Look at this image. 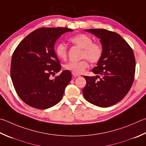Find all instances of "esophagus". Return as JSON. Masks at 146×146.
I'll return each mask as SVG.
<instances>
[{
  "instance_id": "esophagus-1",
  "label": "esophagus",
  "mask_w": 146,
  "mask_h": 146,
  "mask_svg": "<svg viewBox=\"0 0 146 146\" xmlns=\"http://www.w3.org/2000/svg\"><path fill=\"white\" fill-rule=\"evenodd\" d=\"M72 75H73L74 77H77V76H80V75H78V74H76L75 73H72Z\"/></svg>"
}]
</instances>
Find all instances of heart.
<instances>
[{
  "label": "heart",
  "mask_w": 146,
  "mask_h": 146,
  "mask_svg": "<svg viewBox=\"0 0 146 146\" xmlns=\"http://www.w3.org/2000/svg\"><path fill=\"white\" fill-rule=\"evenodd\" d=\"M69 40L75 45L82 48L80 57L84 58L79 61L69 62L64 64L66 70L76 74L84 73L89 64L87 59L92 64L97 63L102 58L103 48L101 44L92 42V39L89 36L84 34H78L71 37ZM55 54L60 59H66L67 57L68 49L64 43L57 44L55 49Z\"/></svg>",
  "instance_id": "b5f03b06"
}]
</instances>
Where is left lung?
I'll list each match as a JSON object with an SVG mask.
<instances>
[{
  "instance_id": "1",
  "label": "left lung",
  "mask_w": 146,
  "mask_h": 146,
  "mask_svg": "<svg viewBox=\"0 0 146 146\" xmlns=\"http://www.w3.org/2000/svg\"><path fill=\"white\" fill-rule=\"evenodd\" d=\"M85 31L100 39L103 54L97 66L92 70L97 75L84 76L86 85L82 92L91 104L110 107L123 100L133 84L135 73L133 51L117 33L103 29Z\"/></svg>"
}]
</instances>
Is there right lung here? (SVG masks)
Wrapping results in <instances>:
<instances>
[{"label":"right lung","instance_id":"obj_1","mask_svg":"<svg viewBox=\"0 0 146 146\" xmlns=\"http://www.w3.org/2000/svg\"><path fill=\"white\" fill-rule=\"evenodd\" d=\"M71 31L72 29L64 27L36 29L15 49L11 64V77L16 92L26 104L46 109L61 100L71 80V72L62 71L54 79L50 76L61 69L54 50L55 42L62 34Z\"/></svg>","mask_w":146,"mask_h":146}]
</instances>
